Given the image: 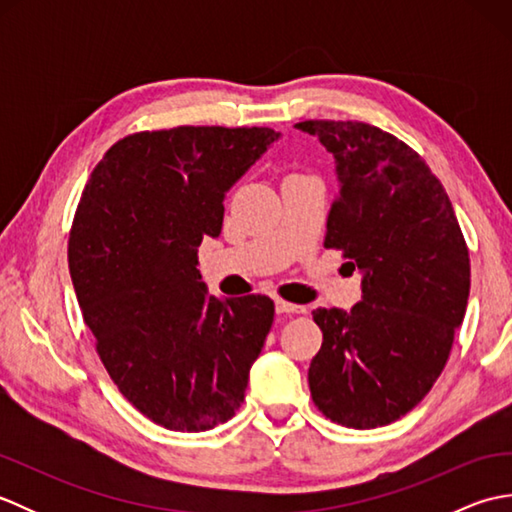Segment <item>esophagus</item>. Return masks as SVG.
<instances>
[{
  "label": "esophagus",
  "mask_w": 512,
  "mask_h": 512,
  "mask_svg": "<svg viewBox=\"0 0 512 512\" xmlns=\"http://www.w3.org/2000/svg\"><path fill=\"white\" fill-rule=\"evenodd\" d=\"M275 308H277L279 314H306L308 312L306 306H299V303H290L286 299H277Z\"/></svg>",
  "instance_id": "34e87169"
}]
</instances>
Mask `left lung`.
Returning a JSON list of instances; mask_svg holds the SVG:
<instances>
[{
    "label": "left lung",
    "mask_w": 512,
    "mask_h": 512,
    "mask_svg": "<svg viewBox=\"0 0 512 512\" xmlns=\"http://www.w3.org/2000/svg\"><path fill=\"white\" fill-rule=\"evenodd\" d=\"M336 158L325 248L363 270L352 312L317 308L323 343L312 402L352 429L385 427L429 394L449 361L471 288L469 246L436 173L407 143L361 121H301Z\"/></svg>",
    "instance_id": "8db88e82"
}]
</instances>
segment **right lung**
<instances>
[{"instance_id": "1", "label": "right lung", "mask_w": 512, "mask_h": 512, "mask_svg": "<svg viewBox=\"0 0 512 512\" xmlns=\"http://www.w3.org/2000/svg\"><path fill=\"white\" fill-rule=\"evenodd\" d=\"M279 134L182 125L105 151L81 193L68 264L83 321L118 391L171 431L231 420L275 317L266 295H209L198 246L224 198Z\"/></svg>"}]
</instances>
